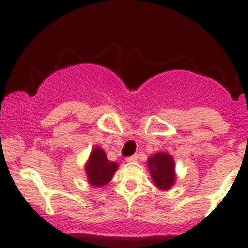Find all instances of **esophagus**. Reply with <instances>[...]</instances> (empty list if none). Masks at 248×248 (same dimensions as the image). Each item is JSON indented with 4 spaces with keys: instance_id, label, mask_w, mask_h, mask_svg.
<instances>
[{
    "instance_id": "esophagus-1",
    "label": "esophagus",
    "mask_w": 248,
    "mask_h": 248,
    "mask_svg": "<svg viewBox=\"0 0 248 248\" xmlns=\"http://www.w3.org/2000/svg\"><path fill=\"white\" fill-rule=\"evenodd\" d=\"M137 159H138V156L137 155H132V156L127 157L126 161L127 162H137Z\"/></svg>"
}]
</instances>
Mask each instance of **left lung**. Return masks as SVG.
<instances>
[{"instance_id": "8db88e82", "label": "left lung", "mask_w": 248, "mask_h": 248, "mask_svg": "<svg viewBox=\"0 0 248 248\" xmlns=\"http://www.w3.org/2000/svg\"><path fill=\"white\" fill-rule=\"evenodd\" d=\"M148 163L154 183L157 187L163 190L171 187L175 181V164L171 156L166 153H158L150 157Z\"/></svg>"}]
</instances>
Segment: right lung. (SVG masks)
I'll list each match as a JSON object with an SVG mask.
<instances>
[{
  "instance_id": "add662e5",
  "label": "right lung",
  "mask_w": 248,
  "mask_h": 248,
  "mask_svg": "<svg viewBox=\"0 0 248 248\" xmlns=\"http://www.w3.org/2000/svg\"><path fill=\"white\" fill-rule=\"evenodd\" d=\"M117 167H118L117 163L106 158L104 150L100 148H94L90 155V161L86 166L89 182L94 187L106 185L112 178Z\"/></svg>"
}]
</instances>
